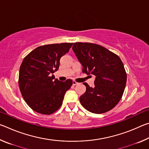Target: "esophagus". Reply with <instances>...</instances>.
<instances>
[{
  "label": "esophagus",
  "instance_id": "esophagus-1",
  "mask_svg": "<svg viewBox=\"0 0 149 149\" xmlns=\"http://www.w3.org/2000/svg\"><path fill=\"white\" fill-rule=\"evenodd\" d=\"M77 84H78L77 82L75 81H73V85H77Z\"/></svg>",
  "mask_w": 149,
  "mask_h": 149
}]
</instances>
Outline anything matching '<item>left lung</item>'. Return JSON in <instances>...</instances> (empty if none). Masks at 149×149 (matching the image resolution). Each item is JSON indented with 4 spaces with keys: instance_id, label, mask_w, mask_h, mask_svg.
<instances>
[{
    "instance_id": "left-lung-1",
    "label": "left lung",
    "mask_w": 149,
    "mask_h": 149,
    "mask_svg": "<svg viewBox=\"0 0 149 149\" xmlns=\"http://www.w3.org/2000/svg\"><path fill=\"white\" fill-rule=\"evenodd\" d=\"M72 49L82 65L83 72L95 77L93 87L84 83L86 91L79 97L81 104L95 114L112 109L122 98L127 81L122 60L118 55L97 44L75 42Z\"/></svg>"
}]
</instances>
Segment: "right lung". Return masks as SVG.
Masks as SVG:
<instances>
[{"label": "right lung", "mask_w": 149, "mask_h": 149, "mask_svg": "<svg viewBox=\"0 0 149 149\" xmlns=\"http://www.w3.org/2000/svg\"><path fill=\"white\" fill-rule=\"evenodd\" d=\"M73 43L47 45L36 48L24 58L19 72V87L27 105L42 114H51L61 107L72 81H60L52 75L60 60Z\"/></svg>", "instance_id": "obj_1"}]
</instances>
